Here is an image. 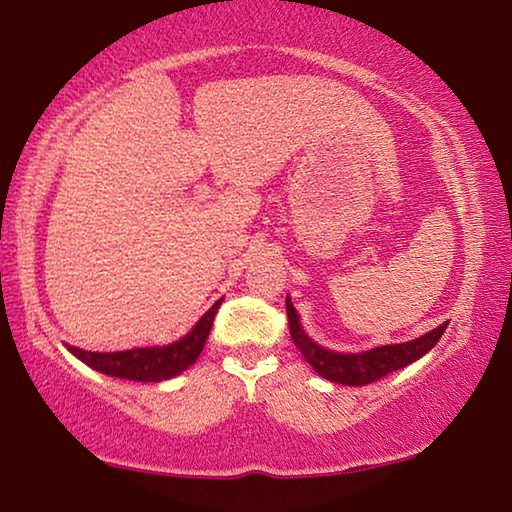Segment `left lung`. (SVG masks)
<instances>
[{
  "instance_id": "1",
  "label": "left lung",
  "mask_w": 512,
  "mask_h": 512,
  "mask_svg": "<svg viewBox=\"0 0 512 512\" xmlns=\"http://www.w3.org/2000/svg\"><path fill=\"white\" fill-rule=\"evenodd\" d=\"M287 316L291 339L296 343L302 357H305V361L323 379L343 386H366L370 381H377L391 375L395 370L406 368L413 361L422 359L440 341V336L445 334L449 325V320H445L443 325L433 327L431 332L406 343L377 345V348L361 352H336L323 348V345L311 339L305 332V327L300 323V314L291 302V296H287Z\"/></svg>"
}]
</instances>
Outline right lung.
I'll list each match as a JSON object with an SVG mask.
<instances>
[{"label":"right lung","mask_w":512,"mask_h":512,"mask_svg":"<svg viewBox=\"0 0 512 512\" xmlns=\"http://www.w3.org/2000/svg\"><path fill=\"white\" fill-rule=\"evenodd\" d=\"M223 302L216 300L214 305L198 318V323L189 329L185 336L167 345H146V348H133L124 352H88L65 343V348L83 361L92 370L103 372L108 377L131 379V381H162L173 379L189 366H194L198 354L203 352L207 336L214 323V314Z\"/></svg>","instance_id":"obj_1"}]
</instances>
